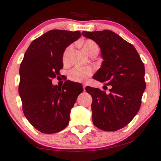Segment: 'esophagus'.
Here are the masks:
<instances>
[{"label":"esophagus","mask_w":161,"mask_h":161,"mask_svg":"<svg viewBox=\"0 0 161 161\" xmlns=\"http://www.w3.org/2000/svg\"><path fill=\"white\" fill-rule=\"evenodd\" d=\"M86 84H85V83H83V90H84V91H85V88H86Z\"/></svg>","instance_id":"obj_1"}]
</instances>
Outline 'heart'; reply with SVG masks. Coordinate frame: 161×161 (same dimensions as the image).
<instances>
[{"label": "heart", "instance_id": "heart-1", "mask_svg": "<svg viewBox=\"0 0 161 161\" xmlns=\"http://www.w3.org/2000/svg\"><path fill=\"white\" fill-rule=\"evenodd\" d=\"M83 50L87 53L88 54H90L94 50H98V46L96 42L94 41L88 40L85 41L83 43ZM72 47L71 45L66 48L63 54V62L65 64H67L69 62V56L71 53ZM93 73V69L90 67H75L70 70L68 73V77L69 80L75 82H85L87 80L88 78L90 77Z\"/></svg>", "mask_w": 161, "mask_h": 161}]
</instances>
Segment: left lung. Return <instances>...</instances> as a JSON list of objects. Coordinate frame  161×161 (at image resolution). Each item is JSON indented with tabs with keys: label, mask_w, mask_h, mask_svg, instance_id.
Masks as SVG:
<instances>
[{
	"label": "left lung",
	"mask_w": 161,
	"mask_h": 161,
	"mask_svg": "<svg viewBox=\"0 0 161 161\" xmlns=\"http://www.w3.org/2000/svg\"><path fill=\"white\" fill-rule=\"evenodd\" d=\"M82 34L95 42L101 50L103 61L94 79L111 87L108 94L86 87L92 97V121L103 130H118L139 111L146 88L144 63L134 46L111 31H83Z\"/></svg>",
	"instance_id": "left-lung-1"
}]
</instances>
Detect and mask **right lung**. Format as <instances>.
I'll use <instances>...</instances> for the list:
<instances>
[{"instance_id": "right-lung-1", "label": "right lung", "mask_w": 161, "mask_h": 161, "mask_svg": "<svg viewBox=\"0 0 161 161\" xmlns=\"http://www.w3.org/2000/svg\"><path fill=\"white\" fill-rule=\"evenodd\" d=\"M81 36L80 31L51 30L34 39L19 67V94L24 115L43 133H56L67 126L77 97L83 92L80 83L66 80L62 86L52 79L63 68V53Z\"/></svg>"}]
</instances>
